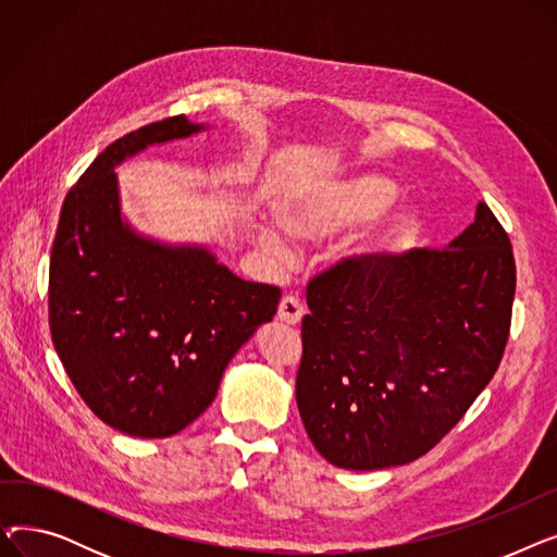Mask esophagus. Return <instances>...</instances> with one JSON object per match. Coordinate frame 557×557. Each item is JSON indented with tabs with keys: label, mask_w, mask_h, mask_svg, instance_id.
Listing matches in <instances>:
<instances>
[{
	"label": "esophagus",
	"mask_w": 557,
	"mask_h": 557,
	"mask_svg": "<svg viewBox=\"0 0 557 557\" xmlns=\"http://www.w3.org/2000/svg\"><path fill=\"white\" fill-rule=\"evenodd\" d=\"M305 315V309L300 305L298 298L294 296H284L282 302H280V309H277V320L284 325H298L300 320Z\"/></svg>",
	"instance_id": "34e87169"
}]
</instances>
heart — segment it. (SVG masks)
I'll list each match as a JSON object with an SVG mask.
<instances>
[{
  "label": "heart",
  "mask_w": 557,
  "mask_h": 557,
  "mask_svg": "<svg viewBox=\"0 0 557 557\" xmlns=\"http://www.w3.org/2000/svg\"><path fill=\"white\" fill-rule=\"evenodd\" d=\"M399 187L384 175H355L318 187L280 205V221L294 239L320 242L366 223L338 250V261L355 273L379 263L418 239L420 214L411 202H395ZM259 246L273 255H286L290 244L277 227L257 232Z\"/></svg>",
  "instance_id": "b5f03b06"
}]
</instances>
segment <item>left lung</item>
I'll return each instance as SVG.
<instances>
[{
    "instance_id": "1",
    "label": "left lung",
    "mask_w": 557,
    "mask_h": 557,
    "mask_svg": "<svg viewBox=\"0 0 557 557\" xmlns=\"http://www.w3.org/2000/svg\"><path fill=\"white\" fill-rule=\"evenodd\" d=\"M515 257L485 202L445 250H406L309 284L296 399L313 447L370 472L424 456L504 357Z\"/></svg>"
}]
</instances>
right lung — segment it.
I'll use <instances>...</instances> for the list:
<instances>
[{"instance_id":"1","label":"right lung","mask_w":557,"mask_h":557,"mask_svg":"<svg viewBox=\"0 0 557 557\" xmlns=\"http://www.w3.org/2000/svg\"><path fill=\"white\" fill-rule=\"evenodd\" d=\"M208 128L181 114L116 139L72 187L55 230L49 325L58 359L92 413L133 437L189 426L282 296L234 275L208 246L149 237L122 210L116 166Z\"/></svg>"}]
</instances>
